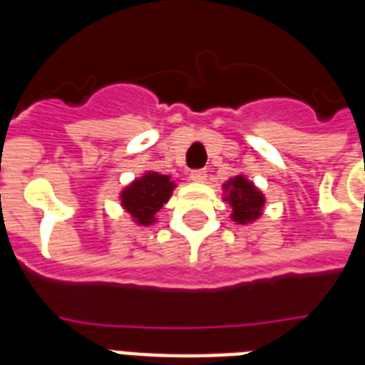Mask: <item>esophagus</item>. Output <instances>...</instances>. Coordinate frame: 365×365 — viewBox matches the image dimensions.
<instances>
[{
    "label": "esophagus",
    "instance_id": "34e87169",
    "mask_svg": "<svg viewBox=\"0 0 365 365\" xmlns=\"http://www.w3.org/2000/svg\"><path fill=\"white\" fill-rule=\"evenodd\" d=\"M189 178H191V182L195 183H205L208 174H206V170H193L189 174Z\"/></svg>",
    "mask_w": 365,
    "mask_h": 365
}]
</instances>
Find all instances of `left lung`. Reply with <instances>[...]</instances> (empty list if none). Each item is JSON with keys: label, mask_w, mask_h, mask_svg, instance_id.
Segmentation results:
<instances>
[{"label": "left lung", "mask_w": 365, "mask_h": 365, "mask_svg": "<svg viewBox=\"0 0 365 365\" xmlns=\"http://www.w3.org/2000/svg\"><path fill=\"white\" fill-rule=\"evenodd\" d=\"M223 200L231 206V220L235 223L248 225L259 220L263 214L265 195L242 174L223 183Z\"/></svg>", "instance_id": "left-lung-1"}]
</instances>
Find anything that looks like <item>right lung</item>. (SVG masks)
<instances>
[{
    "mask_svg": "<svg viewBox=\"0 0 365 365\" xmlns=\"http://www.w3.org/2000/svg\"><path fill=\"white\" fill-rule=\"evenodd\" d=\"M176 182L170 176L149 170L143 176L136 178L128 183L119 195L123 210L130 214L136 225H153L157 222V214L172 197Z\"/></svg>",
    "mask_w": 365,
    "mask_h": 365,
    "instance_id": "obj_1",
    "label": "right lung"
}]
</instances>
